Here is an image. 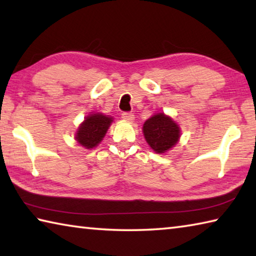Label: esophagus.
<instances>
[{"label": "esophagus", "mask_w": 256, "mask_h": 256, "mask_svg": "<svg viewBox=\"0 0 256 256\" xmlns=\"http://www.w3.org/2000/svg\"><path fill=\"white\" fill-rule=\"evenodd\" d=\"M122 118L124 120H128V122H132V120H134V115L132 114V112H123Z\"/></svg>", "instance_id": "esophagus-1"}]
</instances>
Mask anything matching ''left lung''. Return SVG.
Masks as SVG:
<instances>
[{
  "label": "left lung",
  "instance_id": "obj_1",
  "mask_svg": "<svg viewBox=\"0 0 256 256\" xmlns=\"http://www.w3.org/2000/svg\"><path fill=\"white\" fill-rule=\"evenodd\" d=\"M144 136L156 154H164L178 142L180 128L170 116L159 112L146 120Z\"/></svg>",
  "mask_w": 256,
  "mask_h": 256
}]
</instances>
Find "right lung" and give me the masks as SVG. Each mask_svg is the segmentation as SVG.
<instances>
[{
  "label": "right lung",
  "instance_id": "right-lung-1",
  "mask_svg": "<svg viewBox=\"0 0 256 256\" xmlns=\"http://www.w3.org/2000/svg\"><path fill=\"white\" fill-rule=\"evenodd\" d=\"M112 122L110 116L92 112L80 124L76 133V140L86 149H92L100 144Z\"/></svg>",
  "mask_w": 256,
  "mask_h": 256
}]
</instances>
